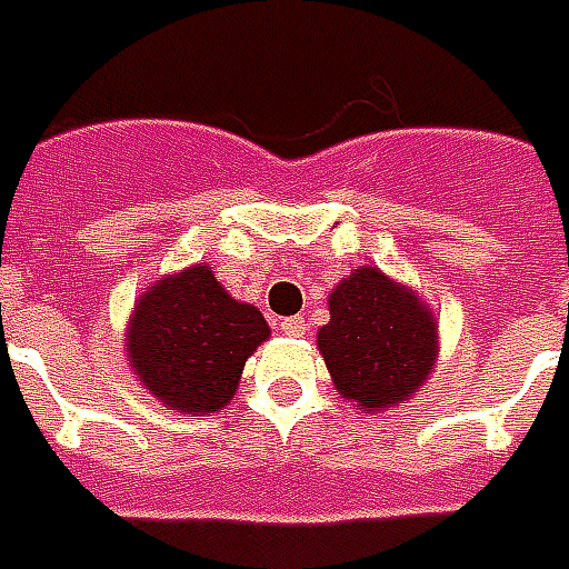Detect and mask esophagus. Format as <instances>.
Here are the masks:
<instances>
[{
	"label": "esophagus",
	"mask_w": 569,
	"mask_h": 569,
	"mask_svg": "<svg viewBox=\"0 0 569 569\" xmlns=\"http://www.w3.org/2000/svg\"><path fill=\"white\" fill-rule=\"evenodd\" d=\"M281 330H284L288 337H303L306 321L303 318H281Z\"/></svg>",
	"instance_id": "34e87169"
}]
</instances>
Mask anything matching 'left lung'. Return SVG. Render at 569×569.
I'll return each mask as SVG.
<instances>
[{
    "label": "left lung",
    "mask_w": 569,
    "mask_h": 569,
    "mask_svg": "<svg viewBox=\"0 0 569 569\" xmlns=\"http://www.w3.org/2000/svg\"><path fill=\"white\" fill-rule=\"evenodd\" d=\"M318 352L346 405L382 413L407 405L432 377L438 318L413 288L377 266H358L328 297Z\"/></svg>",
    "instance_id": "left-lung-1"
}]
</instances>
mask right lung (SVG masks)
Returning a JSON list of instances; mask_svg holds the SVG:
<instances>
[{"mask_svg":"<svg viewBox=\"0 0 569 569\" xmlns=\"http://www.w3.org/2000/svg\"><path fill=\"white\" fill-rule=\"evenodd\" d=\"M269 333L257 306L236 300L208 263H192L140 291L124 328V358L171 413L213 417L236 398L244 361Z\"/></svg>","mask_w":569,"mask_h":569,"instance_id":"add662e5","label":"right lung"}]
</instances>
